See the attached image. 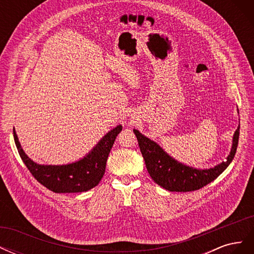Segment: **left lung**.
Instances as JSON below:
<instances>
[{
    "label": "left lung",
    "instance_id": "obj_1",
    "mask_svg": "<svg viewBox=\"0 0 254 254\" xmlns=\"http://www.w3.org/2000/svg\"><path fill=\"white\" fill-rule=\"evenodd\" d=\"M133 132L139 143L146 168L152 180L167 190L191 191L214 181L232 162L240 137V126L233 135L232 148L227 157V161L209 170H197L184 165L167 155L156 142L143 135L139 130L133 129Z\"/></svg>",
    "mask_w": 254,
    "mask_h": 254
}]
</instances>
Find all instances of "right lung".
<instances>
[{
  "instance_id": "1",
  "label": "right lung",
  "mask_w": 254,
  "mask_h": 254,
  "mask_svg": "<svg viewBox=\"0 0 254 254\" xmlns=\"http://www.w3.org/2000/svg\"><path fill=\"white\" fill-rule=\"evenodd\" d=\"M122 129V125H118L103 136L86 157L64 165L37 164L22 149L14 129L13 137L22 161L38 182L54 193H80L93 189L102 180L109 152Z\"/></svg>"
}]
</instances>
